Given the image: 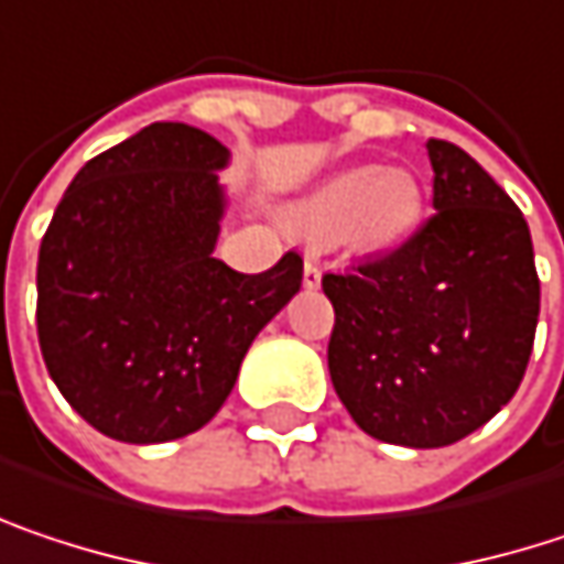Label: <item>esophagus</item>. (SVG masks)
Instances as JSON below:
<instances>
[{"instance_id": "1", "label": "esophagus", "mask_w": 564, "mask_h": 564, "mask_svg": "<svg viewBox=\"0 0 564 564\" xmlns=\"http://www.w3.org/2000/svg\"><path fill=\"white\" fill-rule=\"evenodd\" d=\"M323 281V268H319V261H313V258H306V264H303V286H310V290H316Z\"/></svg>"}]
</instances>
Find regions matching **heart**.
I'll use <instances>...</instances> for the list:
<instances>
[{
  "label": "heart",
  "mask_w": 564,
  "mask_h": 564,
  "mask_svg": "<svg viewBox=\"0 0 564 564\" xmlns=\"http://www.w3.org/2000/svg\"><path fill=\"white\" fill-rule=\"evenodd\" d=\"M420 186L397 167H355L316 183L286 209V226L313 245L384 251L420 223Z\"/></svg>",
  "instance_id": "1"
}]
</instances>
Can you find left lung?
I'll return each mask as SVG.
<instances>
[{
  "label": "left lung",
  "instance_id": "1",
  "mask_svg": "<svg viewBox=\"0 0 564 564\" xmlns=\"http://www.w3.org/2000/svg\"><path fill=\"white\" fill-rule=\"evenodd\" d=\"M433 206L397 251L326 274L329 375L368 435L438 448L481 430L527 375L539 319L523 213L462 148L430 138Z\"/></svg>",
  "mask_w": 564,
  "mask_h": 564
}]
</instances>
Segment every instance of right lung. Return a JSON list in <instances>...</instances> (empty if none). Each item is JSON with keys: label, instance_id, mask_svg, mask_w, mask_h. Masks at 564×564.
<instances>
[{"label": "right lung", "instance_id": "1", "mask_svg": "<svg viewBox=\"0 0 564 564\" xmlns=\"http://www.w3.org/2000/svg\"><path fill=\"white\" fill-rule=\"evenodd\" d=\"M229 148L154 122L86 161L37 251V341L79 416L131 445L203 430L245 351L303 281L286 251L264 274L213 258Z\"/></svg>", "mask_w": 564, "mask_h": 564}]
</instances>
